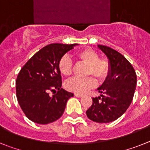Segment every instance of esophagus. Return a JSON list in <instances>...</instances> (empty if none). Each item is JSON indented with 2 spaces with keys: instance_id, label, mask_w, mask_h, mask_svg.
<instances>
[{
  "instance_id": "esophagus-1",
  "label": "esophagus",
  "mask_w": 150,
  "mask_h": 150,
  "mask_svg": "<svg viewBox=\"0 0 150 150\" xmlns=\"http://www.w3.org/2000/svg\"><path fill=\"white\" fill-rule=\"evenodd\" d=\"M75 97H82V96H83V95L80 94V93H75Z\"/></svg>"
}]
</instances>
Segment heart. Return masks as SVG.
Instances as JSON below:
<instances>
[{
	"instance_id": "1",
	"label": "heart",
	"mask_w": 150,
	"mask_h": 150,
	"mask_svg": "<svg viewBox=\"0 0 150 150\" xmlns=\"http://www.w3.org/2000/svg\"><path fill=\"white\" fill-rule=\"evenodd\" d=\"M77 58L89 66L88 75H93L102 81L107 77L109 72V64L106 59H100L98 53L91 48L81 50L77 53ZM59 69L62 75L69 76L72 71V62L68 56H63L59 62ZM97 85V81L93 78L79 79L72 78L66 82V89L77 93H84Z\"/></svg>"
}]
</instances>
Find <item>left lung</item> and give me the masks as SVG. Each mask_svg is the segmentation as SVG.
<instances>
[{
	"instance_id": "left-lung-1",
	"label": "left lung",
	"mask_w": 150,
	"mask_h": 150,
	"mask_svg": "<svg viewBox=\"0 0 150 150\" xmlns=\"http://www.w3.org/2000/svg\"><path fill=\"white\" fill-rule=\"evenodd\" d=\"M97 47L106 56L109 72L102 85L97 88L101 94L93 97L87 110L89 119L98 123H109L118 119L129 107L136 89L137 75L125 57L109 47Z\"/></svg>"
}]
</instances>
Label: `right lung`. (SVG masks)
Returning <instances> with one entry per match:
<instances>
[{
    "label": "right lung",
    "mask_w": 150,
    "mask_h": 150,
    "mask_svg": "<svg viewBox=\"0 0 150 150\" xmlns=\"http://www.w3.org/2000/svg\"><path fill=\"white\" fill-rule=\"evenodd\" d=\"M79 44H51L38 51L21 69L16 81L18 103L27 118L46 125L59 119L73 93L61 88L59 62ZM57 91L53 96L49 91Z\"/></svg>",
    "instance_id": "obj_1"
}]
</instances>
